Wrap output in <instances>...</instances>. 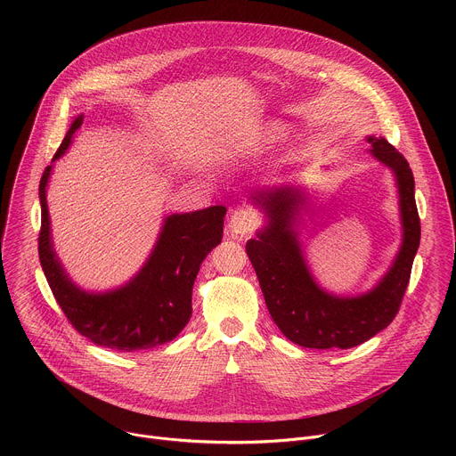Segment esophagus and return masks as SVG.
I'll return each instance as SVG.
<instances>
[{
	"mask_svg": "<svg viewBox=\"0 0 456 456\" xmlns=\"http://www.w3.org/2000/svg\"><path fill=\"white\" fill-rule=\"evenodd\" d=\"M257 218L248 209H236L229 218V231L236 236H247L256 227Z\"/></svg>",
	"mask_w": 456,
	"mask_h": 456,
	"instance_id": "esophagus-1",
	"label": "esophagus"
}]
</instances>
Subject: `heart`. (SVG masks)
Here are the masks:
<instances>
[{"label":"heart","mask_w":456,"mask_h":456,"mask_svg":"<svg viewBox=\"0 0 456 456\" xmlns=\"http://www.w3.org/2000/svg\"><path fill=\"white\" fill-rule=\"evenodd\" d=\"M285 134H287V126L283 122H278V120L267 122L262 127V132H259L256 144H273V142L280 141Z\"/></svg>","instance_id":"1"}]
</instances>
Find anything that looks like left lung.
I'll return each instance as SVG.
<instances>
[{
  "label": "left lung",
  "mask_w": 456,
  "mask_h": 456,
  "mask_svg": "<svg viewBox=\"0 0 456 456\" xmlns=\"http://www.w3.org/2000/svg\"><path fill=\"white\" fill-rule=\"evenodd\" d=\"M368 153L392 169L399 192L403 241L386 274L368 292L324 290L310 273L297 224L310 192L303 185H267L250 192L265 225L245 245L271 317L287 339L305 348H352L384 330L399 312L420 243L415 180L406 159L382 137H366Z\"/></svg>",
  "instance_id": "8db88e82"
}]
</instances>
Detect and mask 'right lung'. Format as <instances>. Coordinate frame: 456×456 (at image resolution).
<instances>
[{
    "label": "right lung",
    "instance_id": "obj_1",
    "mask_svg": "<svg viewBox=\"0 0 456 456\" xmlns=\"http://www.w3.org/2000/svg\"><path fill=\"white\" fill-rule=\"evenodd\" d=\"M85 115H77L39 182V262L55 301L74 329L99 346L120 352L153 348L175 339L191 317V294L206 256L222 241L224 206L173 213L139 273L120 287L94 292L81 289L62 267L53 248L46 187L59 160L72 144Z\"/></svg>",
    "mask_w": 456,
    "mask_h": 456
}]
</instances>
